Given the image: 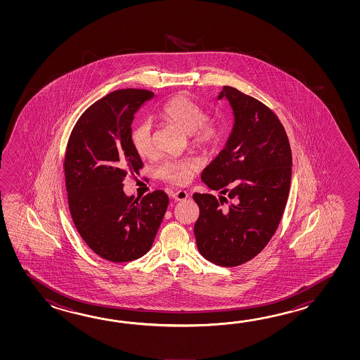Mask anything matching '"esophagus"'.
Masks as SVG:
<instances>
[{"label": "esophagus", "mask_w": 360, "mask_h": 360, "mask_svg": "<svg viewBox=\"0 0 360 360\" xmlns=\"http://www.w3.org/2000/svg\"><path fill=\"white\" fill-rule=\"evenodd\" d=\"M171 198L174 200H185L188 198V193L185 191H171Z\"/></svg>", "instance_id": "esophagus-1"}]
</instances>
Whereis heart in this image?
I'll return each instance as SVG.
<instances>
[{
  "label": "heart",
  "instance_id": "obj_1",
  "mask_svg": "<svg viewBox=\"0 0 360 360\" xmlns=\"http://www.w3.org/2000/svg\"><path fill=\"white\" fill-rule=\"evenodd\" d=\"M161 115L169 123L177 126L180 130L191 136L194 146H214L220 136L219 122L205 117L202 108L195 101L185 95H179L167 101L162 108ZM131 143L136 153L143 158L153 157V127L149 121L136 123L131 130ZM199 162L194 157H185L179 160L163 162L158 169V176L169 183L184 185L191 181L193 174L198 169Z\"/></svg>",
  "mask_w": 360,
  "mask_h": 360
}]
</instances>
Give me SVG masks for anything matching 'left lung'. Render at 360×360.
I'll use <instances>...</instances> for the list:
<instances>
[{
  "label": "left lung",
  "mask_w": 360,
  "mask_h": 360,
  "mask_svg": "<svg viewBox=\"0 0 360 360\" xmlns=\"http://www.w3.org/2000/svg\"><path fill=\"white\" fill-rule=\"evenodd\" d=\"M222 98L234 123L200 176L220 195L193 194L199 207L194 236L206 260L237 266L259 255L276 233L290 194L292 154L282 123L266 105L230 86L222 87L217 100Z\"/></svg>",
  "instance_id": "8db88e82"
}]
</instances>
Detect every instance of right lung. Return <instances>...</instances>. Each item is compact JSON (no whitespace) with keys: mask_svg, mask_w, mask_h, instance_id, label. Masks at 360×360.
<instances>
[{"mask_svg":"<svg viewBox=\"0 0 360 360\" xmlns=\"http://www.w3.org/2000/svg\"><path fill=\"white\" fill-rule=\"evenodd\" d=\"M153 92L115 90L84 110L70 134L64 160L69 211L79 236L100 257L136 260L153 245L169 206L155 191L126 195L123 181L143 167L131 143L134 115Z\"/></svg>","mask_w":360,"mask_h":360,"instance_id":"1","label":"right lung"}]
</instances>
